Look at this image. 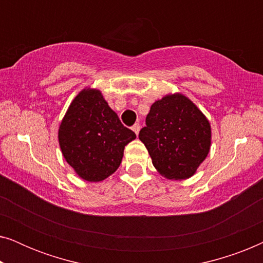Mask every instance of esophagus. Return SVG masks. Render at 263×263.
Instances as JSON below:
<instances>
[{
    "instance_id": "34e87169",
    "label": "esophagus",
    "mask_w": 263,
    "mask_h": 263,
    "mask_svg": "<svg viewBox=\"0 0 263 263\" xmlns=\"http://www.w3.org/2000/svg\"><path fill=\"white\" fill-rule=\"evenodd\" d=\"M132 130L134 132L136 135H138L139 132H140V124H139V123H135V124L132 127Z\"/></svg>"
}]
</instances>
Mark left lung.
I'll list each match as a JSON object with an SVG mask.
<instances>
[{
	"label": "left lung",
	"instance_id": "1",
	"mask_svg": "<svg viewBox=\"0 0 263 263\" xmlns=\"http://www.w3.org/2000/svg\"><path fill=\"white\" fill-rule=\"evenodd\" d=\"M139 139L156 170L167 179L183 181L195 175L211 149V123L182 93L156 100Z\"/></svg>",
	"mask_w": 263,
	"mask_h": 263
}]
</instances>
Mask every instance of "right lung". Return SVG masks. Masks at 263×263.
Here are the masks:
<instances>
[{
  "label": "right lung",
  "mask_w": 263,
  "mask_h": 263,
  "mask_svg": "<svg viewBox=\"0 0 263 263\" xmlns=\"http://www.w3.org/2000/svg\"><path fill=\"white\" fill-rule=\"evenodd\" d=\"M136 138L97 88L86 87L68 107L59 128L64 159L79 177L100 182L120 166L124 147Z\"/></svg>",
  "instance_id": "obj_1"
}]
</instances>
